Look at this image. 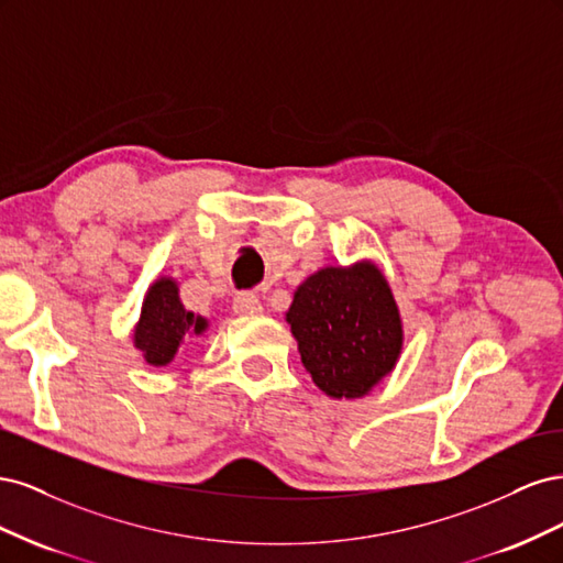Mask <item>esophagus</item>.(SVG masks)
Returning a JSON list of instances; mask_svg holds the SVG:
<instances>
[{
    "label": "esophagus",
    "instance_id": "34e87169",
    "mask_svg": "<svg viewBox=\"0 0 563 563\" xmlns=\"http://www.w3.org/2000/svg\"><path fill=\"white\" fill-rule=\"evenodd\" d=\"M234 312L236 314H244V317H253V314H261L263 312V305L255 296L249 294H240L234 298Z\"/></svg>",
    "mask_w": 563,
    "mask_h": 563
}]
</instances>
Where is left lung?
<instances>
[{
    "label": "left lung",
    "instance_id": "8db88e82",
    "mask_svg": "<svg viewBox=\"0 0 563 563\" xmlns=\"http://www.w3.org/2000/svg\"><path fill=\"white\" fill-rule=\"evenodd\" d=\"M286 321L300 362L331 399H362L395 371L404 321L373 261L317 269L294 294Z\"/></svg>",
    "mask_w": 563,
    "mask_h": 563
}]
</instances>
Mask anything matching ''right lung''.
Listing matches in <instances>:
<instances>
[{
  "mask_svg": "<svg viewBox=\"0 0 563 563\" xmlns=\"http://www.w3.org/2000/svg\"><path fill=\"white\" fill-rule=\"evenodd\" d=\"M209 331V319L187 310L180 300V286L174 277H159L145 291L141 314L133 323V347L145 364L168 366L190 338Z\"/></svg>",
  "mask_w": 563,
  "mask_h": 563,
  "instance_id": "add662e5",
  "label": "right lung"
}]
</instances>
